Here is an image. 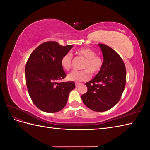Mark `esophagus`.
Wrapping results in <instances>:
<instances>
[{
  "mask_svg": "<svg viewBox=\"0 0 150 150\" xmlns=\"http://www.w3.org/2000/svg\"><path fill=\"white\" fill-rule=\"evenodd\" d=\"M81 83H76V84H75V85H76V88H78V87H79V86L81 85Z\"/></svg>",
  "mask_w": 150,
  "mask_h": 150,
  "instance_id": "1",
  "label": "esophagus"
}]
</instances>
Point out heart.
<instances>
[{"label":"heart","instance_id":"heart-1","mask_svg":"<svg viewBox=\"0 0 150 150\" xmlns=\"http://www.w3.org/2000/svg\"><path fill=\"white\" fill-rule=\"evenodd\" d=\"M76 54L83 57L85 61L82 66L83 70L73 71L67 75V79L72 81H84L89 79L90 72L92 74H97L101 71L103 66V58L96 55V52L93 49L86 47L79 49ZM61 64L64 69L68 71L72 64V55L68 52L61 57Z\"/></svg>","mask_w":150,"mask_h":150}]
</instances>
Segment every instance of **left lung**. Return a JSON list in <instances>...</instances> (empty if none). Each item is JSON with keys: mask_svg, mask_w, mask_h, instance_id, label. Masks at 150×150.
<instances>
[{"mask_svg": "<svg viewBox=\"0 0 150 150\" xmlns=\"http://www.w3.org/2000/svg\"><path fill=\"white\" fill-rule=\"evenodd\" d=\"M103 54L101 71L86 83L88 91L81 96L85 105L91 110L103 112L110 110L120 101L125 88L126 71L125 63L114 49L98 44Z\"/></svg>", "mask_w": 150, "mask_h": 150, "instance_id": "1", "label": "left lung"}]
</instances>
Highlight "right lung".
Returning a JSON list of instances; mask_svg holds the SVG:
<instances>
[{
    "label": "right lung",
    "mask_w": 150,
    "mask_h": 150,
    "mask_svg": "<svg viewBox=\"0 0 150 150\" xmlns=\"http://www.w3.org/2000/svg\"><path fill=\"white\" fill-rule=\"evenodd\" d=\"M72 45L62 46L55 41L44 42L31 53L25 66V82L29 96L42 111H61L67 103L69 93L75 88L72 81L57 83L66 78L61 57Z\"/></svg>",
    "instance_id": "add662e5"
}]
</instances>
